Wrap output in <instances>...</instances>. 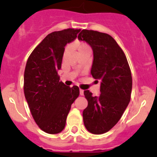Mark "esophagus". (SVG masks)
<instances>
[{"label": "esophagus", "mask_w": 157, "mask_h": 157, "mask_svg": "<svg viewBox=\"0 0 157 157\" xmlns=\"http://www.w3.org/2000/svg\"><path fill=\"white\" fill-rule=\"evenodd\" d=\"M79 94H80V95L82 96L83 94H84V90H81V89H80V90H79Z\"/></svg>", "instance_id": "esophagus-1"}]
</instances>
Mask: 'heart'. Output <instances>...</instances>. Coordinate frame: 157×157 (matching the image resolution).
<instances>
[{"label":"heart","mask_w":157,"mask_h":157,"mask_svg":"<svg viewBox=\"0 0 157 157\" xmlns=\"http://www.w3.org/2000/svg\"><path fill=\"white\" fill-rule=\"evenodd\" d=\"M74 45L76 48L78 49V52H80V51L86 50V49H90V46H89L88 44L85 42H75L74 43ZM67 52V49L65 50V52Z\"/></svg>","instance_id":"b5f03b06"}]
</instances>
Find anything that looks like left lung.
Returning a JSON list of instances; mask_svg holds the SVG:
<instances>
[{"instance_id": "obj_1", "label": "left lung", "mask_w": 157, "mask_h": 157, "mask_svg": "<svg viewBox=\"0 0 157 157\" xmlns=\"http://www.w3.org/2000/svg\"><path fill=\"white\" fill-rule=\"evenodd\" d=\"M78 39L85 41L94 51L90 74L101 82V94L93 97L84 91L88 106L83 110V123L88 131L105 134L116 125L130 101L132 76L125 53L109 34L82 30Z\"/></svg>"}]
</instances>
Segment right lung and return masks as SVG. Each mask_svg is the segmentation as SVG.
Listing matches in <instances>:
<instances>
[{"instance_id": "obj_1", "label": "right lung", "mask_w": 157, "mask_h": 157, "mask_svg": "<svg viewBox=\"0 0 157 157\" xmlns=\"http://www.w3.org/2000/svg\"><path fill=\"white\" fill-rule=\"evenodd\" d=\"M81 29L52 32L29 56L24 71L23 90L31 115L41 130L51 134L63 130L72 103L79 95L77 86L59 81L64 47L77 37Z\"/></svg>"}]
</instances>
